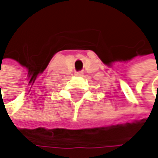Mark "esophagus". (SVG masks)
<instances>
[{
    "mask_svg": "<svg viewBox=\"0 0 158 158\" xmlns=\"http://www.w3.org/2000/svg\"><path fill=\"white\" fill-rule=\"evenodd\" d=\"M82 74H83V73L80 71V72H76V74H75V75H77V76H82Z\"/></svg>",
    "mask_w": 158,
    "mask_h": 158,
    "instance_id": "1",
    "label": "esophagus"
}]
</instances>
